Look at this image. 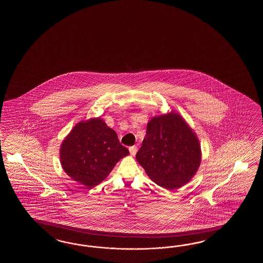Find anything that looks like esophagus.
<instances>
[{
    "label": "esophagus",
    "instance_id": "34e87169",
    "mask_svg": "<svg viewBox=\"0 0 263 263\" xmlns=\"http://www.w3.org/2000/svg\"><path fill=\"white\" fill-rule=\"evenodd\" d=\"M129 153H130L133 156H134V155L136 154V152H137V146H136V145H133V146L129 147Z\"/></svg>",
    "mask_w": 263,
    "mask_h": 263
}]
</instances>
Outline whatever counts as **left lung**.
I'll use <instances>...</instances> for the list:
<instances>
[{
	"label": "left lung",
	"instance_id": "obj_1",
	"mask_svg": "<svg viewBox=\"0 0 263 263\" xmlns=\"http://www.w3.org/2000/svg\"><path fill=\"white\" fill-rule=\"evenodd\" d=\"M198 137L179 114L153 117L136 160L156 184L175 190L188 183L201 162Z\"/></svg>",
	"mask_w": 263,
	"mask_h": 263
}]
</instances>
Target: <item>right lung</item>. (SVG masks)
I'll list each match as a JSON object with an SVG mask.
<instances>
[{
  "mask_svg": "<svg viewBox=\"0 0 263 263\" xmlns=\"http://www.w3.org/2000/svg\"><path fill=\"white\" fill-rule=\"evenodd\" d=\"M118 134L101 118L76 124L60 146L62 168L71 179L87 188L101 183L117 162L128 156Z\"/></svg>",
  "mask_w": 263,
  "mask_h": 263,
  "instance_id": "right-lung-1",
  "label": "right lung"
}]
</instances>
